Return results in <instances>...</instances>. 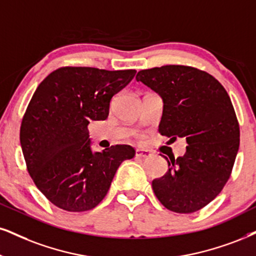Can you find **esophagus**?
<instances>
[{
  "instance_id": "esophagus-1",
  "label": "esophagus",
  "mask_w": 256,
  "mask_h": 256,
  "mask_svg": "<svg viewBox=\"0 0 256 256\" xmlns=\"http://www.w3.org/2000/svg\"><path fill=\"white\" fill-rule=\"evenodd\" d=\"M135 156L138 158H150L152 154H150V152H148V150H136Z\"/></svg>"
}]
</instances>
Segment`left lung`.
<instances>
[{
  "instance_id": "obj_1",
  "label": "left lung",
  "mask_w": 256,
  "mask_h": 256,
  "mask_svg": "<svg viewBox=\"0 0 256 256\" xmlns=\"http://www.w3.org/2000/svg\"><path fill=\"white\" fill-rule=\"evenodd\" d=\"M136 80L164 100L159 133L185 138L182 156L152 188L166 209L178 214L200 210L217 197L232 174L240 146V127L228 92L208 72L184 65L141 70Z\"/></svg>"
}]
</instances>
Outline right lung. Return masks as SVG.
<instances>
[{"instance_id": "add662e5", "label": "right lung", "mask_w": 256, "mask_h": 256, "mask_svg": "<svg viewBox=\"0 0 256 256\" xmlns=\"http://www.w3.org/2000/svg\"><path fill=\"white\" fill-rule=\"evenodd\" d=\"M135 74L66 66L36 88L22 118L20 142L34 184L56 206L71 212L94 209L122 162L134 158L128 144L94 153L88 126L108 118L112 96Z\"/></svg>"}]
</instances>
